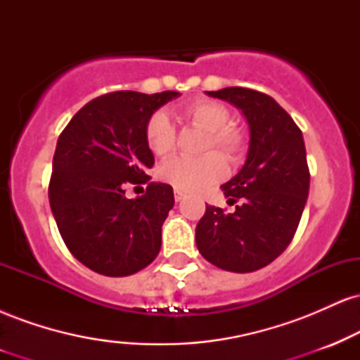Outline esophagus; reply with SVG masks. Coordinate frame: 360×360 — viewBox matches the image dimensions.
I'll list each match as a JSON object with an SVG mask.
<instances>
[{
    "label": "esophagus",
    "mask_w": 360,
    "mask_h": 360,
    "mask_svg": "<svg viewBox=\"0 0 360 360\" xmlns=\"http://www.w3.org/2000/svg\"><path fill=\"white\" fill-rule=\"evenodd\" d=\"M174 198H176V201L184 200V193L179 191V189H174Z\"/></svg>",
    "instance_id": "1"
}]
</instances>
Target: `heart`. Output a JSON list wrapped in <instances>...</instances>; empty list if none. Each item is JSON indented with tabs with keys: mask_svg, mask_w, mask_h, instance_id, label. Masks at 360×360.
I'll list each match as a JSON object with an SVG mask.
<instances>
[{
	"mask_svg": "<svg viewBox=\"0 0 360 360\" xmlns=\"http://www.w3.org/2000/svg\"><path fill=\"white\" fill-rule=\"evenodd\" d=\"M181 115L189 125L205 131L206 137L201 142V152L205 155L196 159L174 157L169 159L159 169L160 179L174 186L179 191L196 193L208 188L225 176L226 162L240 164L249 150V137L240 127L233 125L232 113L220 101L198 98L181 108ZM146 142L155 155L171 154L176 143V130L171 120L162 111H155L146 125ZM210 150H218L210 153Z\"/></svg>",
	"mask_w": 360,
	"mask_h": 360,
	"instance_id": "1",
	"label": "heart"
}]
</instances>
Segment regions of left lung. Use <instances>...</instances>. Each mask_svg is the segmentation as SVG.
Wrapping results in <instances>:
<instances>
[{"mask_svg":"<svg viewBox=\"0 0 360 360\" xmlns=\"http://www.w3.org/2000/svg\"><path fill=\"white\" fill-rule=\"evenodd\" d=\"M245 115L249 154L237 176L221 186L235 212L206 205L196 245L213 266L230 272L266 267L291 243L307 205L309 169L301 130L286 110L260 91H206Z\"/></svg>","mask_w":360,"mask_h":360,"instance_id":"8db88e82","label":"left lung"}]
</instances>
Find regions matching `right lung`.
<instances>
[{"mask_svg":"<svg viewBox=\"0 0 360 360\" xmlns=\"http://www.w3.org/2000/svg\"><path fill=\"white\" fill-rule=\"evenodd\" d=\"M177 96V91L103 94L82 106L59 135L49 201L68 249L98 274H135L159 254L174 193L169 184H146L154 154L146 125ZM140 184L148 185L146 193L128 200L126 188Z\"/></svg>","mask_w":360,"mask_h":360,"instance_id":"1","label":"right lung"}]
</instances>
